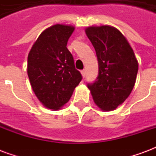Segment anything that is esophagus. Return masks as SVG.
<instances>
[{
    "label": "esophagus",
    "mask_w": 156,
    "mask_h": 156,
    "mask_svg": "<svg viewBox=\"0 0 156 156\" xmlns=\"http://www.w3.org/2000/svg\"><path fill=\"white\" fill-rule=\"evenodd\" d=\"M81 73H82V76H83V77L84 78L85 75H86V70H85V69H83V70H82Z\"/></svg>",
    "instance_id": "obj_1"
}]
</instances>
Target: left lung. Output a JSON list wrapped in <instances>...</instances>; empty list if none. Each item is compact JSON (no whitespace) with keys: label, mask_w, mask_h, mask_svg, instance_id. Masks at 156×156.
I'll return each instance as SVG.
<instances>
[{"label":"left lung","mask_w":156,"mask_h":156,"mask_svg":"<svg viewBox=\"0 0 156 156\" xmlns=\"http://www.w3.org/2000/svg\"><path fill=\"white\" fill-rule=\"evenodd\" d=\"M85 32L96 51L98 75L88 83L96 105L110 111L123 104L134 88L138 61L124 36L110 26L88 27Z\"/></svg>","instance_id":"left-lung-1"}]
</instances>
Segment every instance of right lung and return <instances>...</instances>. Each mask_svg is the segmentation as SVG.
Masks as SVG:
<instances>
[{"label": "right lung", "mask_w": 156, "mask_h": 156, "mask_svg": "<svg viewBox=\"0 0 156 156\" xmlns=\"http://www.w3.org/2000/svg\"><path fill=\"white\" fill-rule=\"evenodd\" d=\"M74 27L56 24L41 32L27 58L33 92L46 108L57 110L68 103L82 80L67 43Z\"/></svg>", "instance_id": "obj_1"}]
</instances>
